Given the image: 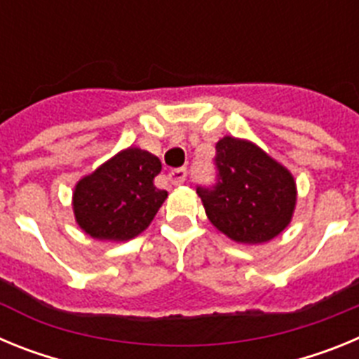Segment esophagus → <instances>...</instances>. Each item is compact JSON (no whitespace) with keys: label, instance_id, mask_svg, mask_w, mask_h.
<instances>
[{"label":"esophagus","instance_id":"34e87169","mask_svg":"<svg viewBox=\"0 0 359 359\" xmlns=\"http://www.w3.org/2000/svg\"><path fill=\"white\" fill-rule=\"evenodd\" d=\"M185 177H187L185 167H182V169H174L169 172V180H170V183H174V185L185 182Z\"/></svg>","mask_w":359,"mask_h":359}]
</instances>
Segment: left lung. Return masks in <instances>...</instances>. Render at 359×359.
I'll list each match as a JSON object with an SVG mask.
<instances>
[{"instance_id":"1","label":"left lung","mask_w":359,"mask_h":359,"mask_svg":"<svg viewBox=\"0 0 359 359\" xmlns=\"http://www.w3.org/2000/svg\"><path fill=\"white\" fill-rule=\"evenodd\" d=\"M219 182L198 189L210 223L230 241L261 244L290 226L297 183L287 167L246 138L223 136L215 144Z\"/></svg>"}]
</instances>
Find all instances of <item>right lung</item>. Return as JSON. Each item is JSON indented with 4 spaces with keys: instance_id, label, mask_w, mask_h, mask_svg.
Here are the masks:
<instances>
[{
    "instance_id": "right-lung-1",
    "label": "right lung",
    "mask_w": 359,
    "mask_h": 359,
    "mask_svg": "<svg viewBox=\"0 0 359 359\" xmlns=\"http://www.w3.org/2000/svg\"><path fill=\"white\" fill-rule=\"evenodd\" d=\"M160 170V158L140 147H128L86 174L72 198L79 228L93 239L111 243L140 236L169 196L154 187Z\"/></svg>"
}]
</instances>
